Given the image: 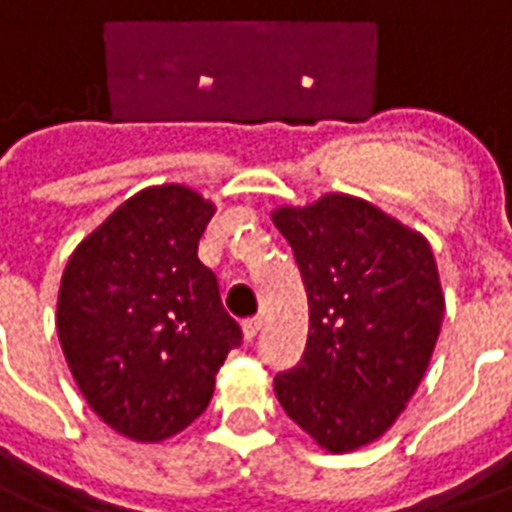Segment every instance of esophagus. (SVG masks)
Masks as SVG:
<instances>
[{
	"label": "esophagus",
	"instance_id": "esophagus-1",
	"mask_svg": "<svg viewBox=\"0 0 512 512\" xmlns=\"http://www.w3.org/2000/svg\"><path fill=\"white\" fill-rule=\"evenodd\" d=\"M260 327H263V319L255 317V319H247L244 325H241V330H244V341H255L257 333H260Z\"/></svg>",
	"mask_w": 512,
	"mask_h": 512
}]
</instances>
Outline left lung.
<instances>
[{
    "label": "left lung",
    "mask_w": 512,
    "mask_h": 512,
    "mask_svg": "<svg viewBox=\"0 0 512 512\" xmlns=\"http://www.w3.org/2000/svg\"><path fill=\"white\" fill-rule=\"evenodd\" d=\"M308 295L303 360L273 378L284 413L330 454L381 440L419 389L446 295L424 233L349 193L282 204Z\"/></svg>",
    "instance_id": "left-lung-1"
}]
</instances>
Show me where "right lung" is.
<instances>
[{
    "instance_id": "right-lung-1",
    "label": "right lung",
    "mask_w": 512,
    "mask_h": 512,
    "mask_svg": "<svg viewBox=\"0 0 512 512\" xmlns=\"http://www.w3.org/2000/svg\"><path fill=\"white\" fill-rule=\"evenodd\" d=\"M214 212L193 187H144L74 247L61 276L56 330L74 384L136 443L190 427L241 343L217 276L198 260Z\"/></svg>"
}]
</instances>
